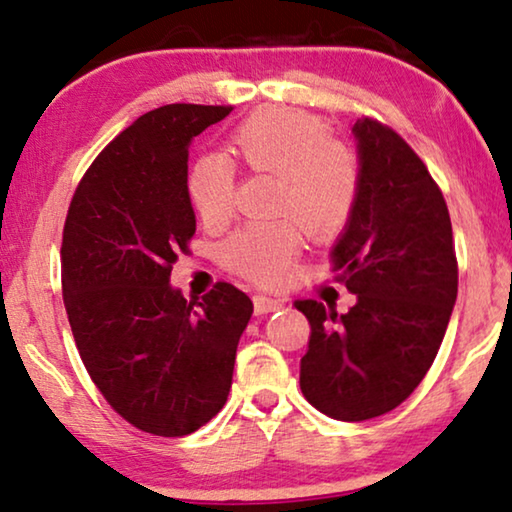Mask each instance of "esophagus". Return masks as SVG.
Instances as JSON below:
<instances>
[{"label": "esophagus", "mask_w": 512, "mask_h": 512, "mask_svg": "<svg viewBox=\"0 0 512 512\" xmlns=\"http://www.w3.org/2000/svg\"><path fill=\"white\" fill-rule=\"evenodd\" d=\"M253 303H255L257 315H269V312H276V310L282 308V305H285L282 301L271 299V296H266V294H257Z\"/></svg>", "instance_id": "34e87169"}]
</instances>
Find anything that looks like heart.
<instances>
[{
  "label": "heart",
  "mask_w": 512,
  "mask_h": 512,
  "mask_svg": "<svg viewBox=\"0 0 512 512\" xmlns=\"http://www.w3.org/2000/svg\"><path fill=\"white\" fill-rule=\"evenodd\" d=\"M236 160L255 174H276L273 211L266 223H248L223 246L227 269L262 285L285 280L299 255L303 232L331 241L352 220L361 197V163L349 144L329 135L324 119L299 108H266L243 119L230 135ZM188 200L197 218L216 230L234 211L236 165L204 154L188 172Z\"/></svg>",
  "instance_id": "heart-1"
}]
</instances>
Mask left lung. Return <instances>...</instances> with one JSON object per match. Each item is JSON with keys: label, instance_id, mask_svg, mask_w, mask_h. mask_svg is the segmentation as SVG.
<instances>
[{"label": "left lung", "instance_id": "1", "mask_svg": "<svg viewBox=\"0 0 512 512\" xmlns=\"http://www.w3.org/2000/svg\"><path fill=\"white\" fill-rule=\"evenodd\" d=\"M361 197L333 248L335 280L356 294L345 315L294 301L310 322L301 391L338 421L388 414L421 384L457 299L444 195L414 149L372 117L354 124Z\"/></svg>", "mask_w": 512, "mask_h": 512}]
</instances>
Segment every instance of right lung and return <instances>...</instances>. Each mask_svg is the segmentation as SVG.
<instances>
[{
    "mask_svg": "<svg viewBox=\"0 0 512 512\" xmlns=\"http://www.w3.org/2000/svg\"><path fill=\"white\" fill-rule=\"evenodd\" d=\"M232 105L142 114L75 188L61 241V292L82 363L110 407L142 432L183 437L223 409L253 301L216 282L202 301L170 287L188 253V144Z\"/></svg>",
    "mask_w": 512,
    "mask_h": 512,
    "instance_id": "1",
    "label": "right lung"
}]
</instances>
